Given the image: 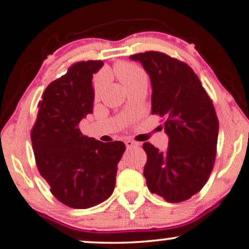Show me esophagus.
<instances>
[{
	"label": "esophagus",
	"instance_id": "34e87169",
	"mask_svg": "<svg viewBox=\"0 0 249 249\" xmlns=\"http://www.w3.org/2000/svg\"><path fill=\"white\" fill-rule=\"evenodd\" d=\"M125 146H127L128 149L135 148V146H139V143L135 142V141H133V140H127L125 141Z\"/></svg>",
	"mask_w": 249,
	"mask_h": 249
}]
</instances>
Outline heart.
<instances>
[{
  "label": "heart",
  "instance_id": "heart-1",
  "mask_svg": "<svg viewBox=\"0 0 249 249\" xmlns=\"http://www.w3.org/2000/svg\"><path fill=\"white\" fill-rule=\"evenodd\" d=\"M113 75H115L120 81H121L125 85V88L129 90L130 88L135 87L136 84H139L141 82L146 81V73L144 72L142 68H140L136 64L130 63V62H118L114 64L112 70ZM106 84V76L105 75H99L96 78L93 84V93L94 97H99V94L103 91L104 87Z\"/></svg>",
  "mask_w": 249,
  "mask_h": 249
}]
</instances>
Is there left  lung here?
I'll list each match as a JSON object with an SVG mask.
<instances>
[{"label": "left lung", "mask_w": 249, "mask_h": 249, "mask_svg": "<svg viewBox=\"0 0 249 249\" xmlns=\"http://www.w3.org/2000/svg\"><path fill=\"white\" fill-rule=\"evenodd\" d=\"M142 63L152 87L151 114L164 121L168 148L143 144L148 156V188L171 203L186 201L203 188L213 168L219 122L213 100L188 64L160 52L130 55Z\"/></svg>", "instance_id": "left-lung-1"}]
</instances>
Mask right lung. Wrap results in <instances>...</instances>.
<instances>
[{"label": "right lung", "mask_w": 249, "mask_h": 249, "mask_svg": "<svg viewBox=\"0 0 249 249\" xmlns=\"http://www.w3.org/2000/svg\"><path fill=\"white\" fill-rule=\"evenodd\" d=\"M104 62L73 63L46 88L31 130L36 167L61 203L88 209L106 201L115 187L125 145L83 135L79 122L93 109L92 77Z\"/></svg>", "instance_id": "add662e5"}]
</instances>
